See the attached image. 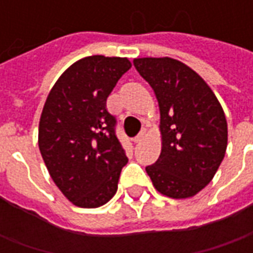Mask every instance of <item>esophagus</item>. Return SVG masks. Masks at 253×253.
Returning a JSON list of instances; mask_svg holds the SVG:
<instances>
[{"label": "esophagus", "instance_id": "1", "mask_svg": "<svg viewBox=\"0 0 253 253\" xmlns=\"http://www.w3.org/2000/svg\"><path fill=\"white\" fill-rule=\"evenodd\" d=\"M145 137H146V128H142V130L139 131V134H138L137 137L134 138L132 141H134V142H135V143H138V142H141V141H142V139Z\"/></svg>", "mask_w": 253, "mask_h": 253}]
</instances>
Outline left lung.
Here are the masks:
<instances>
[{"instance_id": "1", "label": "left lung", "mask_w": 253, "mask_h": 253, "mask_svg": "<svg viewBox=\"0 0 253 253\" xmlns=\"http://www.w3.org/2000/svg\"><path fill=\"white\" fill-rule=\"evenodd\" d=\"M160 108L161 153L146 172L160 194L196 195L212 180L228 146L223 110L206 81L173 58H135Z\"/></svg>"}]
</instances>
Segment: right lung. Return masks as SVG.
<instances>
[{
    "mask_svg": "<svg viewBox=\"0 0 253 253\" xmlns=\"http://www.w3.org/2000/svg\"><path fill=\"white\" fill-rule=\"evenodd\" d=\"M130 67L127 58H83L67 67L47 96L39 150L54 183L78 207L94 209L110 201L128 161L107 97Z\"/></svg>",
    "mask_w": 253,
    "mask_h": 253,
    "instance_id": "obj_1",
    "label": "right lung"
}]
</instances>
